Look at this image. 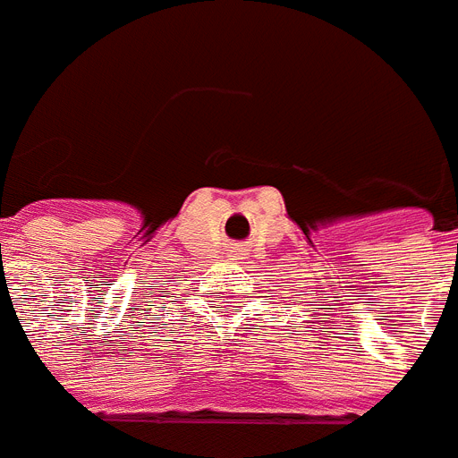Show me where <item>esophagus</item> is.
<instances>
[{
    "instance_id": "1",
    "label": "esophagus",
    "mask_w": 458,
    "mask_h": 458,
    "mask_svg": "<svg viewBox=\"0 0 458 458\" xmlns=\"http://www.w3.org/2000/svg\"><path fill=\"white\" fill-rule=\"evenodd\" d=\"M233 255H239V252H236V250H233Z\"/></svg>"
}]
</instances>
